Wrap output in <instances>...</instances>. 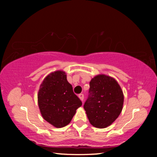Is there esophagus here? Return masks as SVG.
<instances>
[{
	"mask_svg": "<svg viewBox=\"0 0 157 157\" xmlns=\"http://www.w3.org/2000/svg\"><path fill=\"white\" fill-rule=\"evenodd\" d=\"M79 99H80L82 101V102H83V101H84V94H79Z\"/></svg>",
	"mask_w": 157,
	"mask_h": 157,
	"instance_id": "esophagus-1",
	"label": "esophagus"
}]
</instances>
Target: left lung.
Instances as JSON below:
<instances>
[{
  "mask_svg": "<svg viewBox=\"0 0 157 157\" xmlns=\"http://www.w3.org/2000/svg\"><path fill=\"white\" fill-rule=\"evenodd\" d=\"M89 85L88 98L84 109L93 126L105 128L121 113L123 93L115 79L105 75L95 76Z\"/></svg>",
  "mask_w": 157,
  "mask_h": 157,
  "instance_id": "8db88e82",
  "label": "left lung"
}]
</instances>
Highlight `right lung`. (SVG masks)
<instances>
[{
	"mask_svg": "<svg viewBox=\"0 0 157 157\" xmlns=\"http://www.w3.org/2000/svg\"><path fill=\"white\" fill-rule=\"evenodd\" d=\"M38 105L45 120L61 128L70 123L82 103L74 94L66 73L59 71L50 73L42 82L38 93Z\"/></svg>",
	"mask_w": 157,
	"mask_h": 157,
	"instance_id": "1",
	"label": "right lung"
}]
</instances>
